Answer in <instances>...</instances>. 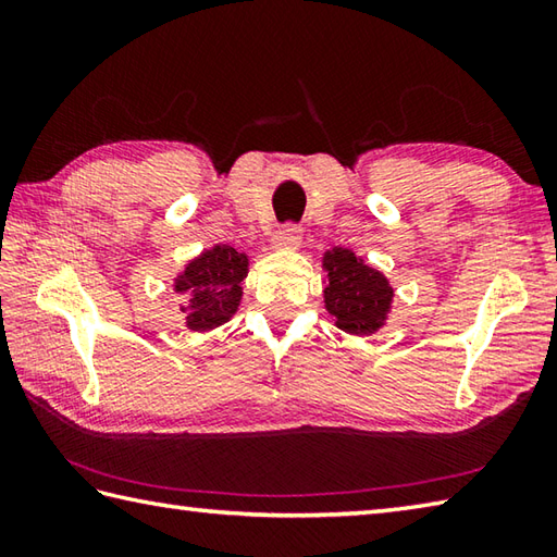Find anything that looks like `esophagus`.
<instances>
[{"label":"esophagus","mask_w":557,"mask_h":557,"mask_svg":"<svg viewBox=\"0 0 557 557\" xmlns=\"http://www.w3.org/2000/svg\"><path fill=\"white\" fill-rule=\"evenodd\" d=\"M275 242L282 248H297L301 244V227L299 224H282L280 232L275 234Z\"/></svg>","instance_id":"obj_1"}]
</instances>
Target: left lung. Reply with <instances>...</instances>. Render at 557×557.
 Listing matches in <instances>:
<instances>
[{"instance_id": "8db88e82", "label": "left lung", "mask_w": 557, "mask_h": 557, "mask_svg": "<svg viewBox=\"0 0 557 557\" xmlns=\"http://www.w3.org/2000/svg\"><path fill=\"white\" fill-rule=\"evenodd\" d=\"M327 272L325 309L335 325L349 335H371L387 321L395 292L387 277L366 265L349 248H333L323 256Z\"/></svg>"}]
</instances>
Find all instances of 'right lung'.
Wrapping results in <instances>:
<instances>
[{"mask_svg": "<svg viewBox=\"0 0 557 557\" xmlns=\"http://www.w3.org/2000/svg\"><path fill=\"white\" fill-rule=\"evenodd\" d=\"M248 272V258L236 248L222 244L212 246L174 277V292L184 294L186 327L206 333V330L227 323L239 309L242 282Z\"/></svg>", "mask_w": 557, "mask_h": 557, "instance_id": "1", "label": "right lung"}]
</instances>
